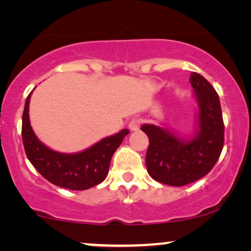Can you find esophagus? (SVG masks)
<instances>
[{
    "label": "esophagus",
    "instance_id": "34e87169",
    "mask_svg": "<svg viewBox=\"0 0 251 251\" xmlns=\"http://www.w3.org/2000/svg\"><path fill=\"white\" fill-rule=\"evenodd\" d=\"M141 125H142V121L140 119H132L130 122H129V129H130L131 131H136L140 129Z\"/></svg>",
    "mask_w": 251,
    "mask_h": 251
}]
</instances>
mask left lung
<instances>
[{"label": "left lung", "instance_id": "left-lung-1", "mask_svg": "<svg viewBox=\"0 0 251 251\" xmlns=\"http://www.w3.org/2000/svg\"><path fill=\"white\" fill-rule=\"evenodd\" d=\"M190 83L200 107V130L195 138L179 140L154 125L141 128L149 138L146 156L148 174L155 181L174 187L193 183L207 175L220 158L225 143V123L216 90L194 72Z\"/></svg>", "mask_w": 251, "mask_h": 251}]
</instances>
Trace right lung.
Instances as JSON below:
<instances>
[{
  "instance_id": "1",
  "label": "right lung",
  "mask_w": 251,
  "mask_h": 251,
  "mask_svg": "<svg viewBox=\"0 0 251 251\" xmlns=\"http://www.w3.org/2000/svg\"><path fill=\"white\" fill-rule=\"evenodd\" d=\"M30 94L23 110L22 141L26 157L35 169L50 183L70 190H85L101 183L107 177L114 152L129 134L128 129L103 138L78 154H60L41 143L32 131L28 114Z\"/></svg>"
}]
</instances>
